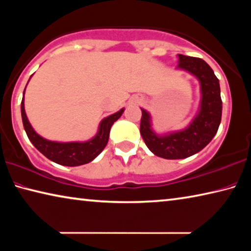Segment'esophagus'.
<instances>
[{"mask_svg":"<svg viewBox=\"0 0 251 251\" xmlns=\"http://www.w3.org/2000/svg\"><path fill=\"white\" fill-rule=\"evenodd\" d=\"M135 102H138V100H135Z\"/></svg>","mask_w":251,"mask_h":251,"instance_id":"34e87169","label":"esophagus"}]
</instances>
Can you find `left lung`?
<instances>
[{
    "instance_id": "left-lung-1",
    "label": "left lung",
    "mask_w": 251,
    "mask_h": 251,
    "mask_svg": "<svg viewBox=\"0 0 251 251\" xmlns=\"http://www.w3.org/2000/svg\"><path fill=\"white\" fill-rule=\"evenodd\" d=\"M176 69L192 75L200 83V104L189 125L180 130L157 134L151 114L141 108L143 140L154 155L166 160L186 158L203 150L217 134L222 115L220 85L211 67L200 58L177 54Z\"/></svg>"
}]
</instances>
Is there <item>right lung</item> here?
Segmentation results:
<instances>
[{
  "mask_svg": "<svg viewBox=\"0 0 251 251\" xmlns=\"http://www.w3.org/2000/svg\"><path fill=\"white\" fill-rule=\"evenodd\" d=\"M32 77V75H31ZM30 77V79H31ZM29 79V80H30ZM29 82V81H27ZM27 85V83H26ZM26 88V87H25ZM25 93L21 102V115L25 130L30 142L34 145L39 152H41L47 158L57 164L65 166H79L95 160L105 149L108 143L111 126L122 116L125 108H122L117 113L105 117L99 123L97 134L93 138L83 142H55L49 141L42 137L33 129L25 109Z\"/></svg>",
  "mask_w": 251,
  "mask_h": 251,
  "instance_id": "1",
  "label": "right lung"
}]
</instances>
